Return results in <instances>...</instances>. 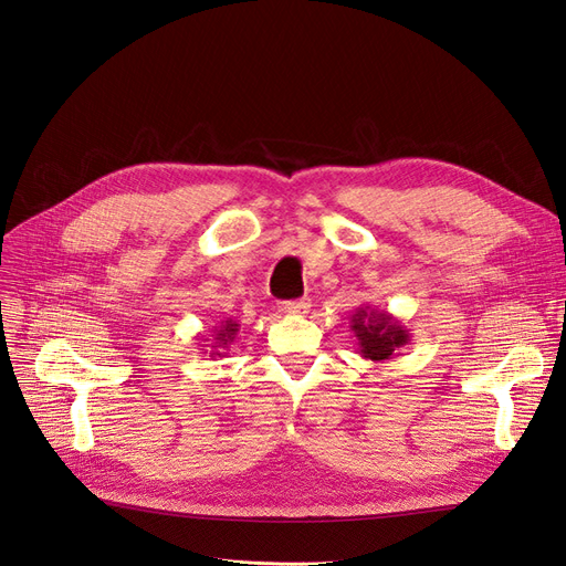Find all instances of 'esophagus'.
Here are the masks:
<instances>
[{"label":"esophagus","mask_w":566,"mask_h":566,"mask_svg":"<svg viewBox=\"0 0 566 566\" xmlns=\"http://www.w3.org/2000/svg\"><path fill=\"white\" fill-rule=\"evenodd\" d=\"M310 307H312L310 298H301V301H286V303H282V305H280V310H282L284 314H307V312H310Z\"/></svg>","instance_id":"34e87169"}]
</instances>
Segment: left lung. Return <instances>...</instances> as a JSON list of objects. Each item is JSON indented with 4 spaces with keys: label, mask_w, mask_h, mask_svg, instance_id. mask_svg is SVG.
<instances>
[{
    "label": "left lung",
    "mask_w": 566,
    "mask_h": 566,
    "mask_svg": "<svg viewBox=\"0 0 566 566\" xmlns=\"http://www.w3.org/2000/svg\"><path fill=\"white\" fill-rule=\"evenodd\" d=\"M350 331L358 339V353L371 363L392 360V355L410 342L408 328L397 316L369 305L355 310L350 316Z\"/></svg>",
    "instance_id": "1"
}]
</instances>
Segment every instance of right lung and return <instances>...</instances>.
Listing matches in <instances>:
<instances>
[{
  "label": "right lung",
  "instance_id": "right-lung-1",
  "mask_svg": "<svg viewBox=\"0 0 566 566\" xmlns=\"http://www.w3.org/2000/svg\"><path fill=\"white\" fill-rule=\"evenodd\" d=\"M238 331H241V323H238L235 318H224V321H220L216 328L211 331L213 335H208V344L201 348V353H211V358H216V355H224V350H229V346H231V342L235 339V335H238ZM206 347H211V352H206Z\"/></svg>",
  "mask_w": 566,
  "mask_h": 566
}]
</instances>
